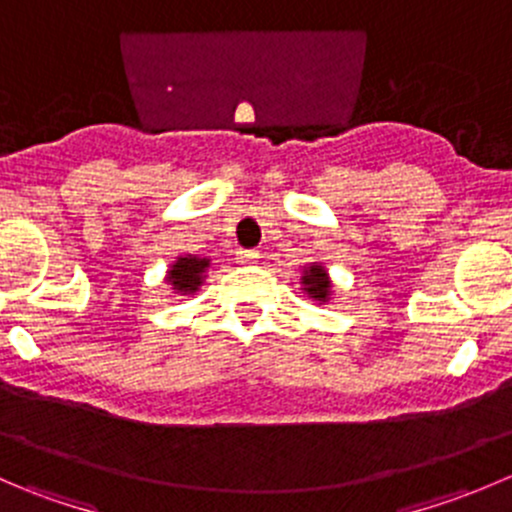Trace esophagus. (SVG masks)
Wrapping results in <instances>:
<instances>
[{"mask_svg": "<svg viewBox=\"0 0 512 512\" xmlns=\"http://www.w3.org/2000/svg\"><path fill=\"white\" fill-rule=\"evenodd\" d=\"M237 262H240V265H255V262H260V252H257V250H240V252H237Z\"/></svg>", "mask_w": 512, "mask_h": 512, "instance_id": "obj_1", "label": "esophagus"}]
</instances>
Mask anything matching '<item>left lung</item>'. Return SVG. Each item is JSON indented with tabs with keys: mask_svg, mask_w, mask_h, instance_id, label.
Segmentation results:
<instances>
[{
	"mask_svg": "<svg viewBox=\"0 0 512 512\" xmlns=\"http://www.w3.org/2000/svg\"><path fill=\"white\" fill-rule=\"evenodd\" d=\"M299 285H302V292L307 294L312 302L329 304L334 299V282L322 262H309V265H304Z\"/></svg>",
	"mask_w": 512,
	"mask_h": 512,
	"instance_id": "8db88e82",
	"label": "left lung"
}]
</instances>
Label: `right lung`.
Instances as JSON below:
<instances>
[{
  "mask_svg": "<svg viewBox=\"0 0 512 512\" xmlns=\"http://www.w3.org/2000/svg\"><path fill=\"white\" fill-rule=\"evenodd\" d=\"M210 257L178 255L165 272V285L173 294H195L208 280Z\"/></svg>",
  "mask_w": 512,
  "mask_h": 512,
  "instance_id": "obj_1",
  "label": "right lung"
}]
</instances>
